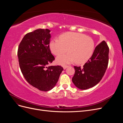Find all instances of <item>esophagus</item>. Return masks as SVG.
I'll return each instance as SVG.
<instances>
[{
	"label": "esophagus",
	"mask_w": 123,
	"mask_h": 123,
	"mask_svg": "<svg viewBox=\"0 0 123 123\" xmlns=\"http://www.w3.org/2000/svg\"><path fill=\"white\" fill-rule=\"evenodd\" d=\"M68 67H69V66H66V65H65V66H63L62 67H63V68H64V69L65 70V69H66V68H67Z\"/></svg>",
	"instance_id": "esophagus-1"
}]
</instances>
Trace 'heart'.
<instances>
[{"mask_svg": "<svg viewBox=\"0 0 123 123\" xmlns=\"http://www.w3.org/2000/svg\"><path fill=\"white\" fill-rule=\"evenodd\" d=\"M49 48L53 54L59 55L56 61L59 65L70 64L75 62L84 64L91 58L94 52L95 43L90 37L77 32H67L59 36V39H54L49 43Z\"/></svg>", "mask_w": 123, "mask_h": 123, "instance_id": "obj_1", "label": "heart"}]
</instances>
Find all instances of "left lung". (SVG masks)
I'll return each instance as SVG.
<instances>
[{
    "label": "left lung",
    "mask_w": 123,
    "mask_h": 123,
    "mask_svg": "<svg viewBox=\"0 0 123 123\" xmlns=\"http://www.w3.org/2000/svg\"><path fill=\"white\" fill-rule=\"evenodd\" d=\"M109 51L106 43L103 41L96 47L92 56L83 67H74L75 73L72 80L77 88L86 90L99 82L107 68Z\"/></svg>",
    "instance_id": "obj_1"
}]
</instances>
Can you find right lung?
I'll return each instance as SVG.
<instances>
[{
    "mask_svg": "<svg viewBox=\"0 0 123 123\" xmlns=\"http://www.w3.org/2000/svg\"><path fill=\"white\" fill-rule=\"evenodd\" d=\"M50 30L37 29L27 33L18 49L21 71L28 82L40 91H48L55 86L64 69L50 66L54 60L49 48Z\"/></svg>",
    "mask_w": 123,
    "mask_h": 123,
    "instance_id": "1",
    "label": "right lung"
}]
</instances>
